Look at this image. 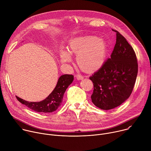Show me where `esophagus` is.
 <instances>
[{"label": "esophagus", "mask_w": 151, "mask_h": 151, "mask_svg": "<svg viewBox=\"0 0 151 151\" xmlns=\"http://www.w3.org/2000/svg\"><path fill=\"white\" fill-rule=\"evenodd\" d=\"M76 79L78 80H82V79H83V77L82 75H76Z\"/></svg>", "instance_id": "34e87169"}]
</instances>
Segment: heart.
Wrapping results in <instances>:
<instances>
[{"label":"heart","mask_w":151,"mask_h":151,"mask_svg":"<svg viewBox=\"0 0 151 151\" xmlns=\"http://www.w3.org/2000/svg\"><path fill=\"white\" fill-rule=\"evenodd\" d=\"M69 52L61 50L60 60L63 64L71 61L70 54L76 56V61L80 69L86 72H94L104 64L108 45L107 42L97 36H88L72 40L68 47Z\"/></svg>","instance_id":"1"}]
</instances>
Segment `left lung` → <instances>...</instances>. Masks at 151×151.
<instances>
[{"instance_id": "left-lung-1", "label": "left lung", "mask_w": 151, "mask_h": 151, "mask_svg": "<svg viewBox=\"0 0 151 151\" xmlns=\"http://www.w3.org/2000/svg\"><path fill=\"white\" fill-rule=\"evenodd\" d=\"M112 30L116 40L111 57L90 77L94 85L92 102L103 110L114 109L130 97L138 72L133 48L119 32Z\"/></svg>"}]
</instances>
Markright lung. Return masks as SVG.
I'll use <instances>...</instances> for the list:
<instances>
[{"label":"right lung","mask_w":151,"mask_h":151,"mask_svg":"<svg viewBox=\"0 0 151 151\" xmlns=\"http://www.w3.org/2000/svg\"><path fill=\"white\" fill-rule=\"evenodd\" d=\"M73 81V76L72 75H61L52 93L45 99L40 101L29 102L17 96L16 98L20 103L35 112L51 113L55 111L61 106L64 94Z\"/></svg>","instance_id":"right-lung-1"}]
</instances>
